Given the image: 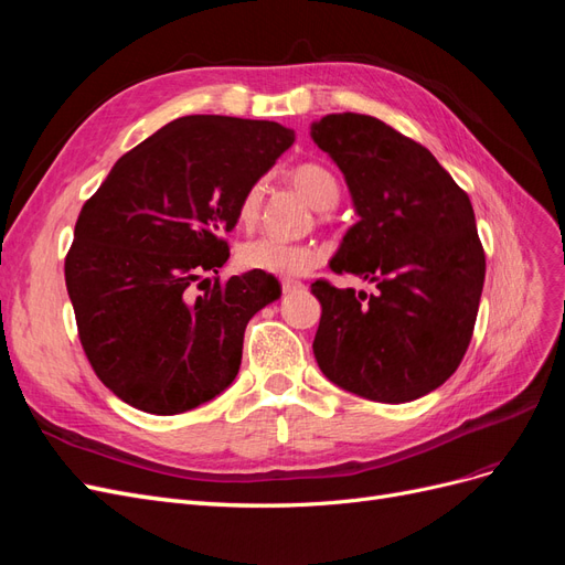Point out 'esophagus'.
<instances>
[{
	"label": "esophagus",
	"mask_w": 565,
	"mask_h": 565,
	"mask_svg": "<svg viewBox=\"0 0 565 565\" xmlns=\"http://www.w3.org/2000/svg\"><path fill=\"white\" fill-rule=\"evenodd\" d=\"M301 287H303V282H299V280H295V278H282V280H280V289H282V295L297 292V289H301Z\"/></svg>",
	"instance_id": "esophagus-1"
}]
</instances>
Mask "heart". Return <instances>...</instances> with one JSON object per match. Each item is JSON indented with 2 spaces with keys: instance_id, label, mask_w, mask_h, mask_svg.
Instances as JSON below:
<instances>
[{
  "instance_id": "b5f03b06",
  "label": "heart",
  "mask_w": 565,
  "mask_h": 565,
  "mask_svg": "<svg viewBox=\"0 0 565 565\" xmlns=\"http://www.w3.org/2000/svg\"><path fill=\"white\" fill-rule=\"evenodd\" d=\"M287 181L295 185V191L311 204L318 212H328L339 202L341 185L334 177L332 169L320 162H301L289 169ZM266 185L264 181L249 183L241 200H237L235 218L243 228H252L262 216ZM320 262V252L311 245H297V243H282L276 237H259L241 247L237 252V264L245 270H262L268 276L289 278L301 276V273L311 270Z\"/></svg>"
}]
</instances>
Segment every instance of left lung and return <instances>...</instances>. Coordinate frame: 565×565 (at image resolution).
I'll use <instances>...</instances> for the list:
<instances>
[{"label":"left lung","mask_w":565,"mask_h":565,"mask_svg":"<svg viewBox=\"0 0 565 565\" xmlns=\"http://www.w3.org/2000/svg\"><path fill=\"white\" fill-rule=\"evenodd\" d=\"M311 136L344 172L361 216L330 268L377 285L372 295L311 285L322 306L318 367L370 401L422 398L459 367L473 337L486 252L469 195L377 117L324 115Z\"/></svg>","instance_id":"left-lung-1"}]
</instances>
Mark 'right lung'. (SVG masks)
<instances>
[{
	"label": "right lung",
	"instance_id": "add662e5",
	"mask_svg": "<svg viewBox=\"0 0 565 565\" xmlns=\"http://www.w3.org/2000/svg\"><path fill=\"white\" fill-rule=\"evenodd\" d=\"M268 119L188 115L117 160L84 202L65 254L84 355L117 398L179 415L218 396L249 318L280 297L262 270L200 289L228 262L243 191L292 146Z\"/></svg>",
	"mask_w": 565,
	"mask_h": 565
}]
</instances>
